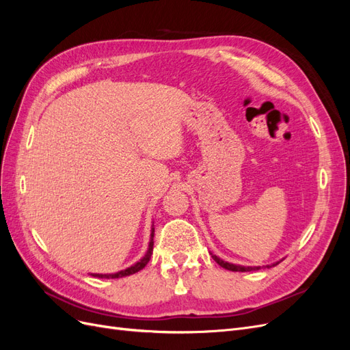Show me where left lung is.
Returning a JSON list of instances; mask_svg holds the SVG:
<instances>
[{
  "label": "left lung",
  "instance_id": "8db88e82",
  "mask_svg": "<svg viewBox=\"0 0 350 350\" xmlns=\"http://www.w3.org/2000/svg\"><path fill=\"white\" fill-rule=\"evenodd\" d=\"M211 257H213V260L219 264L220 267H224V269H226V270H230V271H252V270H258L260 267H245V266H237V264H232V262H228V261H224V260H220L219 257H216V256H213V254H211ZM276 264H279V262H274L273 266H276ZM267 267H271V266H267Z\"/></svg>",
  "mask_w": 350,
  "mask_h": 350
}]
</instances>
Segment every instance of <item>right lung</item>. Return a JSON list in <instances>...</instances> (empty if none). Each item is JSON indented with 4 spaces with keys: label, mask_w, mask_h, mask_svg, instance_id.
Instances as JSON below:
<instances>
[{
    "label": "right lung",
    "mask_w": 350,
    "mask_h": 350,
    "mask_svg": "<svg viewBox=\"0 0 350 350\" xmlns=\"http://www.w3.org/2000/svg\"><path fill=\"white\" fill-rule=\"evenodd\" d=\"M153 237H154V228H152V234H150V242H149V250H147L146 256L140 260L137 261L134 266L121 270L118 273H112V274H92L94 278H100V279H118V278H125V276H130V274H134L137 271H140L146 267V264L149 262L150 257H152V252H153Z\"/></svg>",
    "instance_id": "1"
}]
</instances>
